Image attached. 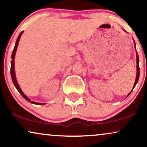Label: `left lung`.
I'll return each mask as SVG.
<instances>
[{
    "label": "left lung",
    "instance_id": "left-lung-1",
    "mask_svg": "<svg viewBox=\"0 0 147 147\" xmlns=\"http://www.w3.org/2000/svg\"><path fill=\"white\" fill-rule=\"evenodd\" d=\"M134 47L136 48V45H135V43H134ZM136 64H137V65H136V68H137V73H136V80H135V83H134V87H133V89L135 87V86L136 85V84H137V82L138 81V79H139V76H140V68H139V59H138V53H136ZM132 91L130 92L129 94H128V95L127 96H128L130 95V94L131 93Z\"/></svg>",
    "mask_w": 147,
    "mask_h": 147
}]
</instances>
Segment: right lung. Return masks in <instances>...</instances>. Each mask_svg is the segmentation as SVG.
I'll return each instance as SVG.
<instances>
[{"label": "right lung", "instance_id": "obj_1", "mask_svg": "<svg viewBox=\"0 0 147 147\" xmlns=\"http://www.w3.org/2000/svg\"><path fill=\"white\" fill-rule=\"evenodd\" d=\"M23 31H22L21 33L19 34V37H18L17 39V41H16V43H15V47H14V49L13 51V53H12V56H11V58H12V61H11V78H12V80H13V82L14 84V85L17 88V90L19 91V92L20 94H21L22 96L25 98V100H27L28 102H31L32 104H45L43 103H38V102H33L31 101V100L29 99V98L27 97V96H26V95L25 94L23 93V91H22L21 88H20L19 84L17 83V79H16V76H15V66H14V59H15V53H16V51H17V46L19 45V40H20V38H21L22 34H23Z\"/></svg>", "mask_w": 147, "mask_h": 147}]
</instances>
